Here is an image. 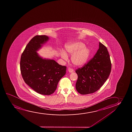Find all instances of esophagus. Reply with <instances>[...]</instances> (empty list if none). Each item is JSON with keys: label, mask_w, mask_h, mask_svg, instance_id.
Segmentation results:
<instances>
[{"label": "esophagus", "mask_w": 132, "mask_h": 132, "mask_svg": "<svg viewBox=\"0 0 132 132\" xmlns=\"http://www.w3.org/2000/svg\"><path fill=\"white\" fill-rule=\"evenodd\" d=\"M68 71L70 73H72V72L74 71V70L73 69L71 68H69Z\"/></svg>", "instance_id": "1"}]
</instances>
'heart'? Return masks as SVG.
Wrapping results in <instances>:
<instances>
[{
  "label": "heart",
  "mask_w": 132,
  "mask_h": 132,
  "mask_svg": "<svg viewBox=\"0 0 132 132\" xmlns=\"http://www.w3.org/2000/svg\"><path fill=\"white\" fill-rule=\"evenodd\" d=\"M84 43L80 42L68 43L65 46V51L68 54L72 55V63L78 67H81L86 63L90 56V50L86 47ZM61 57L65 60H67L68 56L65 52L60 53Z\"/></svg>",
  "instance_id": "b5f03b06"
}]
</instances>
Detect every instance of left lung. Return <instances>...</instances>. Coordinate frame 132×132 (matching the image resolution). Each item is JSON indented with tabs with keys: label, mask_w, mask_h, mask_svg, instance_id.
<instances>
[{
	"label": "left lung",
	"mask_w": 132,
	"mask_h": 132,
	"mask_svg": "<svg viewBox=\"0 0 132 132\" xmlns=\"http://www.w3.org/2000/svg\"><path fill=\"white\" fill-rule=\"evenodd\" d=\"M99 47L94 57L83 67L75 70L78 76L76 89L81 94L95 92L110 75L111 62L108 50L101 43H99Z\"/></svg>",
	"instance_id": "obj_1"
}]
</instances>
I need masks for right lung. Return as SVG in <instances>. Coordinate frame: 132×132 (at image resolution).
Segmentation results:
<instances>
[{
	"label": "right lung",
	"instance_id": "1",
	"mask_svg": "<svg viewBox=\"0 0 132 132\" xmlns=\"http://www.w3.org/2000/svg\"><path fill=\"white\" fill-rule=\"evenodd\" d=\"M46 35H36L30 40L21 55L20 67L25 82L34 90L49 95L54 92L67 67L54 60L43 59L37 51L49 40Z\"/></svg>",
	"mask_w": 132,
	"mask_h": 132
}]
</instances>
